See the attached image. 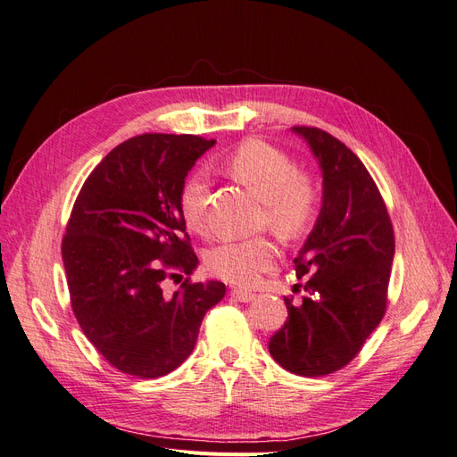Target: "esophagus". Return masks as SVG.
<instances>
[{
	"label": "esophagus",
	"mask_w": 457,
	"mask_h": 457,
	"mask_svg": "<svg viewBox=\"0 0 457 457\" xmlns=\"http://www.w3.org/2000/svg\"><path fill=\"white\" fill-rule=\"evenodd\" d=\"M230 295H232L234 299H237V301H240V303H250V301L255 299V294L244 292V289H232Z\"/></svg>",
	"instance_id": "1"
}]
</instances>
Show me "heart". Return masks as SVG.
<instances>
[{
    "label": "heart",
    "mask_w": 457,
    "mask_h": 457,
    "mask_svg": "<svg viewBox=\"0 0 457 457\" xmlns=\"http://www.w3.org/2000/svg\"><path fill=\"white\" fill-rule=\"evenodd\" d=\"M228 171L240 185L265 202V223L284 240L301 237L316 210V188L307 173L284 150L265 141L242 143L228 160ZM207 183L202 175L190 177L181 190L185 223L200 234L210 232L207 219ZM276 261V247L265 238L223 242L205 255V265L217 278L250 286Z\"/></svg>",
    "instance_id": "obj_1"
}]
</instances>
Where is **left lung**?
Listing matches in <instances>:
<instances>
[{"label": "left lung", "instance_id": "8db88e82", "mask_svg": "<svg viewBox=\"0 0 457 457\" xmlns=\"http://www.w3.org/2000/svg\"><path fill=\"white\" fill-rule=\"evenodd\" d=\"M305 139L322 173V205L294 259L307 274L305 297H286L287 320L269 341L284 370L320 378L347 366L378 328L386 307L395 257L389 213L364 163L336 137L292 128Z\"/></svg>", "mask_w": 457, "mask_h": 457}]
</instances>
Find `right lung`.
Listing matches in <instances>:
<instances>
[{
	"mask_svg": "<svg viewBox=\"0 0 457 457\" xmlns=\"http://www.w3.org/2000/svg\"><path fill=\"white\" fill-rule=\"evenodd\" d=\"M215 139L145 133L108 152L86 179L62 240L72 311L106 361L135 378H162L195 349L225 284L188 278L163 292L171 269L192 274L181 190ZM177 276V274H173Z\"/></svg>",
	"mask_w": 457,
	"mask_h": 457,
	"instance_id": "obj_1",
	"label": "right lung"
}]
</instances>
